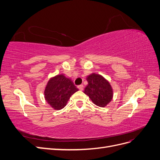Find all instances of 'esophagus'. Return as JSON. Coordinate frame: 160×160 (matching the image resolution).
<instances>
[{"mask_svg": "<svg viewBox=\"0 0 160 160\" xmlns=\"http://www.w3.org/2000/svg\"><path fill=\"white\" fill-rule=\"evenodd\" d=\"M78 89L80 90V91H83V85H80L78 86Z\"/></svg>", "mask_w": 160, "mask_h": 160, "instance_id": "obj_1", "label": "esophagus"}]
</instances>
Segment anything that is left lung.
Returning <instances> with one entry per match:
<instances>
[{"label": "left lung", "instance_id": "8db88e82", "mask_svg": "<svg viewBox=\"0 0 160 160\" xmlns=\"http://www.w3.org/2000/svg\"><path fill=\"white\" fill-rule=\"evenodd\" d=\"M88 85L83 93L89 96L95 105L101 108L106 107L113 99V91L110 83L101 75L92 72L86 78Z\"/></svg>", "mask_w": 160, "mask_h": 160}]
</instances>
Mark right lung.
Returning a JSON list of instances; mask_svg holds the SVG:
<instances>
[{
	"mask_svg": "<svg viewBox=\"0 0 160 160\" xmlns=\"http://www.w3.org/2000/svg\"><path fill=\"white\" fill-rule=\"evenodd\" d=\"M78 91L69 78L64 74H59L47 81L44 98L53 109L61 110L65 107L71 95Z\"/></svg>",
	"mask_w": 160,
	"mask_h": 160,
	"instance_id": "1",
	"label": "right lung"
}]
</instances>
